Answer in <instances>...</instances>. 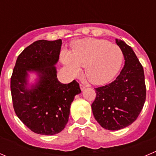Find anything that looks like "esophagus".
Listing matches in <instances>:
<instances>
[{
	"label": "esophagus",
	"instance_id": "obj_1",
	"mask_svg": "<svg viewBox=\"0 0 156 156\" xmlns=\"http://www.w3.org/2000/svg\"><path fill=\"white\" fill-rule=\"evenodd\" d=\"M80 88H81V90H84L86 87H85V86L83 85V84H80Z\"/></svg>",
	"mask_w": 156,
	"mask_h": 156
}]
</instances>
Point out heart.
Wrapping results in <instances>:
<instances>
[{"instance_id":"1","label":"heart","mask_w":156,"mask_h":156,"mask_svg":"<svg viewBox=\"0 0 156 156\" xmlns=\"http://www.w3.org/2000/svg\"><path fill=\"white\" fill-rule=\"evenodd\" d=\"M72 50H63L62 62L73 75L84 67L88 81L96 85L111 81L120 70L123 53L119 46L103 39L84 38L72 43Z\"/></svg>"}]
</instances>
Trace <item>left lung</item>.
<instances>
[{"instance_id": "1", "label": "left lung", "mask_w": 156, "mask_h": 156, "mask_svg": "<svg viewBox=\"0 0 156 156\" xmlns=\"http://www.w3.org/2000/svg\"><path fill=\"white\" fill-rule=\"evenodd\" d=\"M125 58V66L114 81L95 88L91 105L93 114L103 128L118 130L131 125L140 113L146 100L144 71L133 49L115 39Z\"/></svg>"}]
</instances>
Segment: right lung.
Instances as JSON below:
<instances>
[{
  "mask_svg": "<svg viewBox=\"0 0 156 156\" xmlns=\"http://www.w3.org/2000/svg\"><path fill=\"white\" fill-rule=\"evenodd\" d=\"M62 40L36 41L18 56L10 80L14 111L31 131L54 135L65 128L70 106L81 92L74 80L59 82L56 64L59 59ZM30 73L37 75L33 84Z\"/></svg>",
  "mask_w": 156,
  "mask_h": 156,
  "instance_id": "add662e5",
  "label": "right lung"
}]
</instances>
